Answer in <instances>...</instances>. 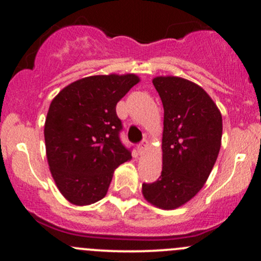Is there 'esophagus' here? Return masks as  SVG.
Masks as SVG:
<instances>
[{
  "label": "esophagus",
  "instance_id": "1",
  "mask_svg": "<svg viewBox=\"0 0 261 261\" xmlns=\"http://www.w3.org/2000/svg\"><path fill=\"white\" fill-rule=\"evenodd\" d=\"M147 147H148V141H147V140H143L142 142H141L140 145L137 146V149H139L140 153H142V152L145 151V149L147 148Z\"/></svg>",
  "mask_w": 261,
  "mask_h": 261
}]
</instances>
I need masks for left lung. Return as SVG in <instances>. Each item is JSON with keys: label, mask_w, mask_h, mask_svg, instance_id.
Here are the masks:
<instances>
[{"label": "left lung", "mask_w": 261, "mask_h": 261, "mask_svg": "<svg viewBox=\"0 0 261 261\" xmlns=\"http://www.w3.org/2000/svg\"><path fill=\"white\" fill-rule=\"evenodd\" d=\"M164 109L162 174L142 184V195L158 208L174 210L201 190L216 163L222 115L205 89L176 76L152 80Z\"/></svg>", "instance_id": "1"}]
</instances>
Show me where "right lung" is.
Instances as JSON below:
<instances>
[{"label":"right lung","mask_w":261,"mask_h":261,"mask_svg":"<svg viewBox=\"0 0 261 261\" xmlns=\"http://www.w3.org/2000/svg\"><path fill=\"white\" fill-rule=\"evenodd\" d=\"M139 82L134 73L85 77L50 104L44 126L47 163L60 193L73 205L103 199L114 170L131 160L119 137L116 104Z\"/></svg>","instance_id":"right-lung-1"}]
</instances>
